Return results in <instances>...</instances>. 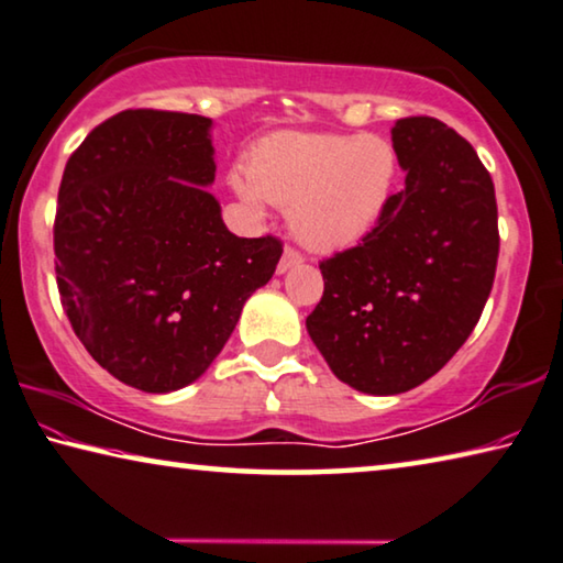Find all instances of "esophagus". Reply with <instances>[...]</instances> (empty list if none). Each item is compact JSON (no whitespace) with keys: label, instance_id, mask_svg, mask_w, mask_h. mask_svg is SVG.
<instances>
[{"label":"esophagus","instance_id":"1","mask_svg":"<svg viewBox=\"0 0 563 563\" xmlns=\"http://www.w3.org/2000/svg\"><path fill=\"white\" fill-rule=\"evenodd\" d=\"M301 262H303V256L297 252V249L287 246V249H284L279 264H276V274H287V272L291 269V266H297V264H301Z\"/></svg>","mask_w":563,"mask_h":563}]
</instances>
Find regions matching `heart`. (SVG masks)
Segmentation results:
<instances>
[{
	"instance_id": "obj_1",
	"label": "heart",
	"mask_w": 563,
	"mask_h": 563,
	"mask_svg": "<svg viewBox=\"0 0 563 563\" xmlns=\"http://www.w3.org/2000/svg\"><path fill=\"white\" fill-rule=\"evenodd\" d=\"M229 187L252 209L287 207L294 239L311 252H342L372 234L399 187V156L376 134L279 132L249 154Z\"/></svg>"
}]
</instances>
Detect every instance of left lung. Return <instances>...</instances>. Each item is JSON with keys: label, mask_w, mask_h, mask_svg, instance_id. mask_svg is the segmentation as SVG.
<instances>
[{"label": "left lung", "mask_w": 563, "mask_h": 563, "mask_svg": "<svg viewBox=\"0 0 563 563\" xmlns=\"http://www.w3.org/2000/svg\"><path fill=\"white\" fill-rule=\"evenodd\" d=\"M404 189L372 234L321 262L307 331L339 382L391 396L431 379L472 334L492 294L499 227L474 146L434 117L391 129Z\"/></svg>", "instance_id": "1"}]
</instances>
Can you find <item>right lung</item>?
I'll return each instance as SVG.
<instances>
[{"label": "right lung", "instance_id": "obj_1", "mask_svg": "<svg viewBox=\"0 0 563 563\" xmlns=\"http://www.w3.org/2000/svg\"><path fill=\"white\" fill-rule=\"evenodd\" d=\"M214 172L211 119L156 109L101 122L64 167L62 307L91 358L146 394L197 382L279 264V239L229 232Z\"/></svg>", "mask_w": 563, "mask_h": 563}]
</instances>
